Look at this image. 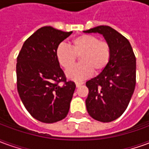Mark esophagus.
Here are the masks:
<instances>
[{"instance_id": "esophagus-1", "label": "esophagus", "mask_w": 149, "mask_h": 149, "mask_svg": "<svg viewBox=\"0 0 149 149\" xmlns=\"http://www.w3.org/2000/svg\"><path fill=\"white\" fill-rule=\"evenodd\" d=\"M84 84L83 82H76V86H77V88L80 87L81 85H82V84Z\"/></svg>"}]
</instances>
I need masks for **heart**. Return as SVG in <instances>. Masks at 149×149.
I'll list each match as a JSON object with an SVG mask.
<instances>
[{
	"label": "heart",
	"instance_id": "b5f03b06",
	"mask_svg": "<svg viewBox=\"0 0 149 149\" xmlns=\"http://www.w3.org/2000/svg\"><path fill=\"white\" fill-rule=\"evenodd\" d=\"M77 56L80 57L81 64L71 67ZM56 56L63 68L67 69L71 67L66 72L68 79L81 81L89 77L93 70L99 73L107 68L111 59V49L105 41L84 34L72 40L71 48L65 44H60L56 49Z\"/></svg>",
	"mask_w": 149,
	"mask_h": 149
}]
</instances>
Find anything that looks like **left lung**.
Masks as SVG:
<instances>
[{
  "mask_svg": "<svg viewBox=\"0 0 149 149\" xmlns=\"http://www.w3.org/2000/svg\"><path fill=\"white\" fill-rule=\"evenodd\" d=\"M84 33L101 34L111 49L107 68L86 82L87 111L98 121H113L124 113L134 93L136 56L128 40L109 26L100 25Z\"/></svg>",
  "mask_w": 149,
  "mask_h": 149,
  "instance_id": "obj_1",
  "label": "left lung"
}]
</instances>
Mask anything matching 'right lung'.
<instances>
[{"mask_svg": "<svg viewBox=\"0 0 149 149\" xmlns=\"http://www.w3.org/2000/svg\"><path fill=\"white\" fill-rule=\"evenodd\" d=\"M72 33L40 28L24 41L17 59L19 96L31 116L43 123L60 121L69 111L76 84L66 81L56 49ZM61 81L64 86L58 84Z\"/></svg>", "mask_w": 149, "mask_h": 149, "instance_id": "1", "label": "right lung"}]
</instances>
